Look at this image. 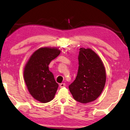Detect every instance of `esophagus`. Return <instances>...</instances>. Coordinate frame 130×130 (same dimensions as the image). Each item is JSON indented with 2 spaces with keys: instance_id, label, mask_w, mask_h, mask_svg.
<instances>
[{
  "instance_id": "1",
  "label": "esophagus",
  "mask_w": 130,
  "mask_h": 130,
  "mask_svg": "<svg viewBox=\"0 0 130 130\" xmlns=\"http://www.w3.org/2000/svg\"><path fill=\"white\" fill-rule=\"evenodd\" d=\"M65 86H66V84L65 83H61L60 84V87L61 88L65 87Z\"/></svg>"
}]
</instances>
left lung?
<instances>
[{"label": "left lung", "mask_w": 130, "mask_h": 130, "mask_svg": "<svg viewBox=\"0 0 130 130\" xmlns=\"http://www.w3.org/2000/svg\"><path fill=\"white\" fill-rule=\"evenodd\" d=\"M78 69L69 88L75 100L81 103L94 101L102 93L106 81V70L99 56L90 48H80Z\"/></svg>", "instance_id": "obj_1"}]
</instances>
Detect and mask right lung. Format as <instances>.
I'll return each instance as SVG.
<instances>
[{"mask_svg":"<svg viewBox=\"0 0 130 130\" xmlns=\"http://www.w3.org/2000/svg\"><path fill=\"white\" fill-rule=\"evenodd\" d=\"M60 53L57 48H40L34 52L24 67V79L27 89L34 99L41 103L52 100L59 87L48 65Z\"/></svg>","mask_w":130,"mask_h":130,"instance_id":"add662e5","label":"right lung"}]
</instances>
